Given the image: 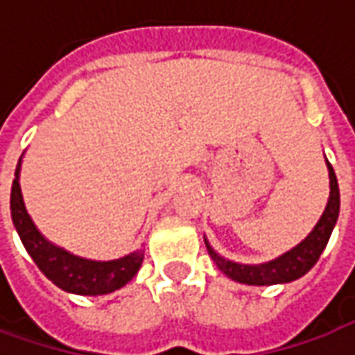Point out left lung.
<instances>
[{
	"label": "left lung",
	"instance_id": "left-lung-1",
	"mask_svg": "<svg viewBox=\"0 0 355 355\" xmlns=\"http://www.w3.org/2000/svg\"><path fill=\"white\" fill-rule=\"evenodd\" d=\"M327 167L329 178H331V193H329L327 207L323 211L320 223L315 224V228L310 232V236L302 243H298L295 249L282 254L279 259L266 262V264H259V266H247V264H236V262L226 261L223 257H218L207 243L209 254L213 257L216 266L220 268L228 277L239 283H247V285H274V283L295 282L298 277H302L323 253V249L331 238V232L335 228L336 218H338V209H340L338 182H336L335 171L329 162Z\"/></svg>",
	"mask_w": 355,
	"mask_h": 355
}]
</instances>
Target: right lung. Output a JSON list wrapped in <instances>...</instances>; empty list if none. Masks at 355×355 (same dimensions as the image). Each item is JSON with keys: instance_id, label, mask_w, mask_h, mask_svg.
Instances as JSON below:
<instances>
[{"instance_id": "obj_1", "label": "right lung", "mask_w": 355, "mask_h": 355, "mask_svg": "<svg viewBox=\"0 0 355 355\" xmlns=\"http://www.w3.org/2000/svg\"><path fill=\"white\" fill-rule=\"evenodd\" d=\"M19 173L20 159L11 186L12 224L19 232L22 245L26 247L28 254L34 259L45 277H49L51 282L62 291L76 293V295H106L112 291L121 289L125 283L131 282L144 259L142 251H135L117 261L96 262L80 259L60 247L51 245L37 232L32 218L26 213L22 193H20Z\"/></svg>"}]
</instances>
